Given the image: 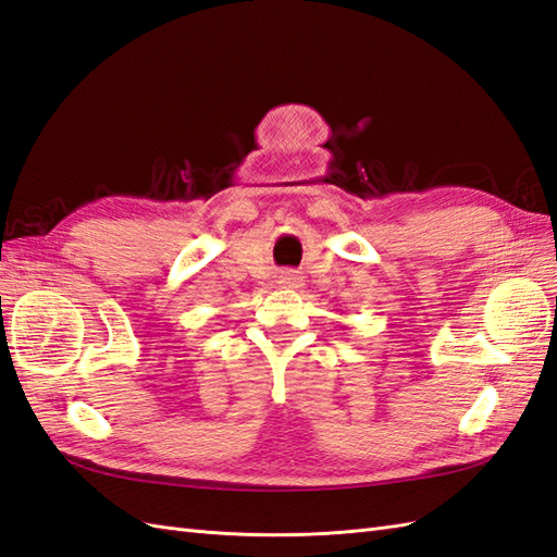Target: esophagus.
Returning a JSON list of instances; mask_svg holds the SVG:
<instances>
[{"mask_svg":"<svg viewBox=\"0 0 557 557\" xmlns=\"http://www.w3.org/2000/svg\"><path fill=\"white\" fill-rule=\"evenodd\" d=\"M280 284H282V287H287V289H299L304 280H301V275H296V273H282Z\"/></svg>","mask_w":557,"mask_h":557,"instance_id":"34e87169","label":"esophagus"}]
</instances>
